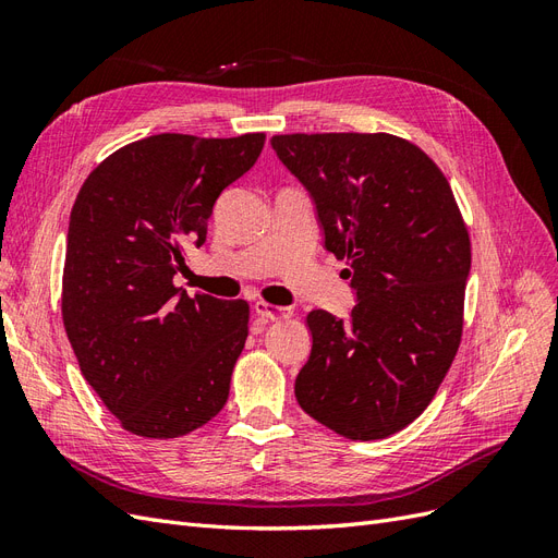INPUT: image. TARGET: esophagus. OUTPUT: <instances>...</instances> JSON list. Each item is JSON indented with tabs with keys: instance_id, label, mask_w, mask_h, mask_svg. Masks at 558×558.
<instances>
[{
	"instance_id": "34e87169",
	"label": "esophagus",
	"mask_w": 558,
	"mask_h": 558,
	"mask_svg": "<svg viewBox=\"0 0 558 558\" xmlns=\"http://www.w3.org/2000/svg\"><path fill=\"white\" fill-rule=\"evenodd\" d=\"M253 310H256V314L263 316V318H267V320H281V318L293 316V310H291V307L269 305V302H265V300H256V305H253Z\"/></svg>"
}]
</instances>
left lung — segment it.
<instances>
[{"mask_svg":"<svg viewBox=\"0 0 558 558\" xmlns=\"http://www.w3.org/2000/svg\"><path fill=\"white\" fill-rule=\"evenodd\" d=\"M307 185L326 248L347 260L349 320L312 310L300 408L347 440H381L435 398L463 335L470 234L433 158L388 132L275 134Z\"/></svg>","mask_w":558,"mask_h":558,"instance_id":"left-lung-1","label":"left lung"}]
</instances>
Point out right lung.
Listing matches in <instances>:
<instances>
[{"instance_id":"obj_1","label":"right lung","mask_w":558,"mask_h":558,"mask_svg":"<svg viewBox=\"0 0 558 558\" xmlns=\"http://www.w3.org/2000/svg\"><path fill=\"white\" fill-rule=\"evenodd\" d=\"M265 132H162L113 150L83 181L66 230L62 324L81 375L125 430L172 440L223 410L248 302L181 293L185 251Z\"/></svg>"}]
</instances>
